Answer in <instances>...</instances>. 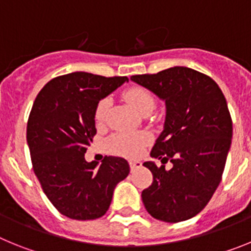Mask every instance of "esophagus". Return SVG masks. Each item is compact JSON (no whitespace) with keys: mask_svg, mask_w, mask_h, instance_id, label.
Instances as JSON below:
<instances>
[{"mask_svg":"<svg viewBox=\"0 0 251 251\" xmlns=\"http://www.w3.org/2000/svg\"><path fill=\"white\" fill-rule=\"evenodd\" d=\"M129 166H130V171H136L138 168L142 167V162L139 161H129Z\"/></svg>","mask_w":251,"mask_h":251,"instance_id":"1","label":"esophagus"}]
</instances>
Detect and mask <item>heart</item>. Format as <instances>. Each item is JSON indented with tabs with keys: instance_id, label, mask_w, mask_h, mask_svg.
Listing matches in <instances>:
<instances>
[{
	"instance_id": "heart-1",
	"label": "heart",
	"mask_w": 251,
	"mask_h": 251,
	"mask_svg": "<svg viewBox=\"0 0 251 251\" xmlns=\"http://www.w3.org/2000/svg\"><path fill=\"white\" fill-rule=\"evenodd\" d=\"M123 97L124 100L139 114L148 106L154 105V100H153L151 93L143 88H138V86L126 90ZM108 106H109L108 99H101L97 104L94 113L97 123H101L104 121ZM148 141H150V136L146 132H121L108 139V148L110 152L119 154V156L137 157L142 152L143 147L147 145Z\"/></svg>"
}]
</instances>
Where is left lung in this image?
Listing matches in <instances>:
<instances>
[{
    "label": "left lung",
    "mask_w": 251,
    "mask_h": 251,
    "mask_svg": "<svg viewBox=\"0 0 251 251\" xmlns=\"http://www.w3.org/2000/svg\"><path fill=\"white\" fill-rule=\"evenodd\" d=\"M130 80L151 90L166 104L163 130L143 163L153 182L142 191L151 216L179 223L207 205L221 181L231 146L232 122L223 92L211 77L186 66L157 74L133 75ZM170 159V171L164 163Z\"/></svg>",
    "instance_id": "left-lung-1"
}]
</instances>
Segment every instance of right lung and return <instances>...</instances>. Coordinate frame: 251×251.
I'll use <instances>...</instances> for the list:
<instances>
[{"instance_id":"obj_1","label":"right lung","mask_w":251,"mask_h":251,"mask_svg":"<svg viewBox=\"0 0 251 251\" xmlns=\"http://www.w3.org/2000/svg\"><path fill=\"white\" fill-rule=\"evenodd\" d=\"M126 81L127 76L75 72L49 81L35 99L26 130L32 168L49 200L66 217L103 216L115 186L129 174L121 157L105 156L100 165L85 161L97 133V104Z\"/></svg>"}]
</instances>
